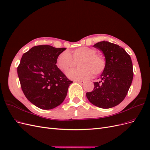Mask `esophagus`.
<instances>
[{"mask_svg":"<svg viewBox=\"0 0 150 150\" xmlns=\"http://www.w3.org/2000/svg\"><path fill=\"white\" fill-rule=\"evenodd\" d=\"M76 82H78V83L81 84H84L86 82L85 81H76Z\"/></svg>","mask_w":150,"mask_h":150,"instance_id":"34e87169","label":"esophagus"}]
</instances>
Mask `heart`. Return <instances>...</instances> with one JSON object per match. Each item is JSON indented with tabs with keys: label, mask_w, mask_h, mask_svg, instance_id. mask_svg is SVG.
Returning <instances> with one entry per match:
<instances>
[{
	"label": "heart",
	"mask_w": 150,
	"mask_h": 150,
	"mask_svg": "<svg viewBox=\"0 0 150 150\" xmlns=\"http://www.w3.org/2000/svg\"><path fill=\"white\" fill-rule=\"evenodd\" d=\"M96 50L88 47H81L72 51V56L67 51L62 52L57 57L59 69L66 72L77 65L79 68L69 71L67 76L74 80L87 79L92 76L100 74L106 67L104 57L96 53Z\"/></svg>",
	"instance_id": "obj_1"
}]
</instances>
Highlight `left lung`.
Here are the masks:
<instances>
[{
  "label": "left lung",
  "mask_w": 150,
  "mask_h": 150,
  "mask_svg": "<svg viewBox=\"0 0 150 150\" xmlns=\"http://www.w3.org/2000/svg\"><path fill=\"white\" fill-rule=\"evenodd\" d=\"M94 47L103 51L106 67L86 97L96 106L111 108L123 101L128 92L133 78L132 61L125 50L117 44L101 41Z\"/></svg>",
  "instance_id": "8db88e82"
}]
</instances>
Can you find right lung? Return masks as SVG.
Segmentation results:
<instances>
[{"instance_id": "1", "label": "right lung", "mask_w": 150, "mask_h": 150, "mask_svg": "<svg viewBox=\"0 0 150 150\" xmlns=\"http://www.w3.org/2000/svg\"><path fill=\"white\" fill-rule=\"evenodd\" d=\"M66 48L49 45L32 47L17 67L22 91L28 100L42 110H51L64 101L72 81L56 66L57 57Z\"/></svg>"}]
</instances>
